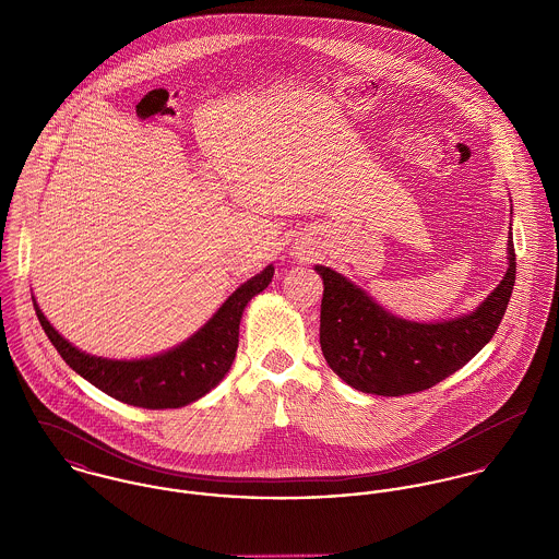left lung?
Masks as SVG:
<instances>
[{"mask_svg": "<svg viewBox=\"0 0 559 559\" xmlns=\"http://www.w3.org/2000/svg\"><path fill=\"white\" fill-rule=\"evenodd\" d=\"M314 269L324 284L320 348L329 368L364 394L404 396L441 383L490 342L514 288L516 255L508 233V271L499 286L472 314L443 322L399 319L333 269Z\"/></svg>", "mask_w": 559, "mask_h": 559, "instance_id": "8db88e82", "label": "left lung"}]
</instances>
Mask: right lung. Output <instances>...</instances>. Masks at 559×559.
I'll return each instance as SVG.
<instances>
[{
    "label": "right lung",
    "instance_id": "obj_1",
    "mask_svg": "<svg viewBox=\"0 0 559 559\" xmlns=\"http://www.w3.org/2000/svg\"><path fill=\"white\" fill-rule=\"evenodd\" d=\"M273 264L239 288L222 304L200 331L189 340L146 359H105L94 357L64 340L34 299V310L47 337L62 359L111 399L142 408H178L206 396L228 374L237 346L245 306L260 295L273 280Z\"/></svg>",
    "mask_w": 559,
    "mask_h": 559
}]
</instances>
